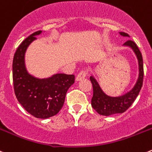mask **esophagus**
I'll list each match as a JSON object with an SVG mask.
<instances>
[{
	"label": "esophagus",
	"mask_w": 152,
	"mask_h": 152,
	"mask_svg": "<svg viewBox=\"0 0 152 152\" xmlns=\"http://www.w3.org/2000/svg\"><path fill=\"white\" fill-rule=\"evenodd\" d=\"M86 75H87V73H86V71L85 70H82L80 73H79V74L76 76V81H80L81 79H84L85 77L86 76Z\"/></svg>",
	"instance_id": "1"
}]
</instances>
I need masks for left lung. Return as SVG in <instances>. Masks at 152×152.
Returning a JSON list of instances; mask_svg holds the SVG:
<instances>
[{"label":"left lung","instance_id":"obj_1","mask_svg":"<svg viewBox=\"0 0 152 152\" xmlns=\"http://www.w3.org/2000/svg\"><path fill=\"white\" fill-rule=\"evenodd\" d=\"M120 34L123 36L129 37V35L125 32H120ZM124 45L131 48L136 55L139 63V77L132 90L126 93L125 95L119 97H110L102 91L96 79L93 76H91L90 80L93 87L91 106L101 115L110 116L115 113H122L125 112L137 98L142 86L144 69L142 56L140 50L133 41L128 40L124 44Z\"/></svg>","mask_w":152,"mask_h":152}]
</instances>
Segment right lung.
Returning <instances> with one entry per match:
<instances>
[{"label": "right lung", "instance_id": "1", "mask_svg": "<svg viewBox=\"0 0 152 152\" xmlns=\"http://www.w3.org/2000/svg\"><path fill=\"white\" fill-rule=\"evenodd\" d=\"M42 33L38 31L23 41L15 52L13 61V81L15 95L20 104L35 117L49 118L62 108L67 90L75 82L74 75L57 73L39 79L28 73L25 64L27 48Z\"/></svg>", "mask_w": 152, "mask_h": 152}]
</instances>
